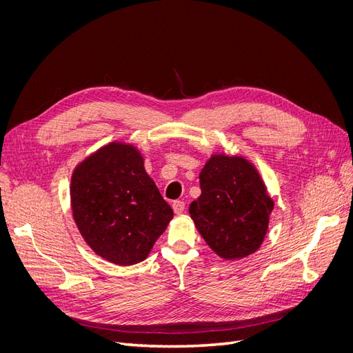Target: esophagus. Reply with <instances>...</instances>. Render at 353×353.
<instances>
[{
  "label": "esophagus",
  "mask_w": 353,
  "mask_h": 353,
  "mask_svg": "<svg viewBox=\"0 0 353 353\" xmlns=\"http://www.w3.org/2000/svg\"><path fill=\"white\" fill-rule=\"evenodd\" d=\"M172 209H174L176 215H181V213H183L184 209H185V203L181 201V200H176V201L172 203Z\"/></svg>",
  "instance_id": "1"
}]
</instances>
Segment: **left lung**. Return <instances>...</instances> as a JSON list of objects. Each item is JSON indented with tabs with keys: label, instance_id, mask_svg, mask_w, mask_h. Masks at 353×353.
Here are the masks:
<instances>
[{
	"label": "left lung",
	"instance_id": "obj_1",
	"mask_svg": "<svg viewBox=\"0 0 353 353\" xmlns=\"http://www.w3.org/2000/svg\"><path fill=\"white\" fill-rule=\"evenodd\" d=\"M199 178L201 194L188 212L200 236L223 259L254 253L274 209L258 170L241 156L213 154Z\"/></svg>",
	"mask_w": 353,
	"mask_h": 353
}]
</instances>
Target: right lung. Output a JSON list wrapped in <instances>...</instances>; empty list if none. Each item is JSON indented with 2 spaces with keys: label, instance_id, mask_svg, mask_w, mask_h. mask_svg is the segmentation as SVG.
<instances>
[{
  "label": "right lung",
  "instance_id": "right-lung-1",
  "mask_svg": "<svg viewBox=\"0 0 353 353\" xmlns=\"http://www.w3.org/2000/svg\"><path fill=\"white\" fill-rule=\"evenodd\" d=\"M70 203L83 240L103 259L122 266L144 261L174 218L141 153L116 141L74 168Z\"/></svg>",
  "mask_w": 353,
  "mask_h": 353
}]
</instances>
